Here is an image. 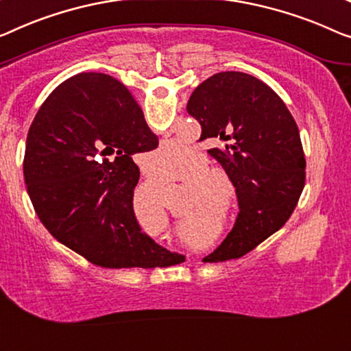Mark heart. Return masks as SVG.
<instances>
[{
  "label": "heart",
  "mask_w": 351,
  "mask_h": 351,
  "mask_svg": "<svg viewBox=\"0 0 351 351\" xmlns=\"http://www.w3.org/2000/svg\"><path fill=\"white\" fill-rule=\"evenodd\" d=\"M191 154L189 149L181 146H165L159 149L151 159L149 169L153 175V184L162 187L169 182L184 178L186 184L182 186L186 214L195 213H216L219 208L227 213L237 200V186L227 171L221 169H208L206 158L200 153ZM190 156L189 158L186 156ZM183 175H180V171ZM135 208L143 214L151 213L158 222H167V211L158 193L148 186L138 187L135 193ZM195 217L182 221L181 226L191 230Z\"/></svg>",
  "instance_id": "heart-1"
}]
</instances>
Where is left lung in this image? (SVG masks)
Masks as SVG:
<instances>
[{
  "label": "left lung",
  "instance_id": "1",
  "mask_svg": "<svg viewBox=\"0 0 351 351\" xmlns=\"http://www.w3.org/2000/svg\"><path fill=\"white\" fill-rule=\"evenodd\" d=\"M187 112L202 125L200 140L221 148L208 153L232 176L239 213L222 244L203 258H239L285 226L306 181L300 130L284 101L244 72H219L191 94Z\"/></svg>",
  "mask_w": 351,
  "mask_h": 351
}]
</instances>
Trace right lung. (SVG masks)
<instances>
[{
  "mask_svg": "<svg viewBox=\"0 0 351 351\" xmlns=\"http://www.w3.org/2000/svg\"><path fill=\"white\" fill-rule=\"evenodd\" d=\"M159 140L123 83L67 78L42 104L26 137L23 175L34 211L61 244L102 268L182 263L142 232L134 213V156Z\"/></svg>",
  "mask_w": 351,
  "mask_h": 351,
  "instance_id": "1",
  "label": "right lung"
}]
</instances>
